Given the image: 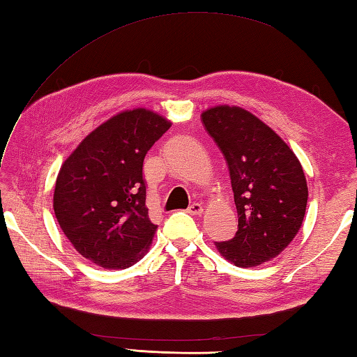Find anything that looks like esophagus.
Here are the masks:
<instances>
[{
    "label": "esophagus",
    "mask_w": 357,
    "mask_h": 357,
    "mask_svg": "<svg viewBox=\"0 0 357 357\" xmlns=\"http://www.w3.org/2000/svg\"><path fill=\"white\" fill-rule=\"evenodd\" d=\"M188 213L190 215H202V211H204V207H202V204H199V202H193L190 207H188Z\"/></svg>",
    "instance_id": "1"
}]
</instances>
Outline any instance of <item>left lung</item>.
<instances>
[{
	"mask_svg": "<svg viewBox=\"0 0 357 357\" xmlns=\"http://www.w3.org/2000/svg\"><path fill=\"white\" fill-rule=\"evenodd\" d=\"M202 123L229 165L238 231L215 242L227 261L256 267L276 257L299 231L308 188L291 149L252 113L218 105L202 113Z\"/></svg>",
	"mask_w": 357,
	"mask_h": 357,
	"instance_id": "8db88e82",
	"label": "left lung"
}]
</instances>
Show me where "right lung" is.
I'll list each match as a JSON object with an SVG mask.
<instances>
[{"label":"right lung","instance_id":"add662e5","mask_svg":"<svg viewBox=\"0 0 357 357\" xmlns=\"http://www.w3.org/2000/svg\"><path fill=\"white\" fill-rule=\"evenodd\" d=\"M169 128V121L153 112L127 110L95 128L64 161L53 210L86 259L119 270L147 253L158 225L149 218L142 165Z\"/></svg>","mask_w":357,"mask_h":357}]
</instances>
